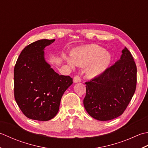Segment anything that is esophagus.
<instances>
[{
	"label": "esophagus",
	"instance_id": "1",
	"mask_svg": "<svg viewBox=\"0 0 148 148\" xmlns=\"http://www.w3.org/2000/svg\"><path fill=\"white\" fill-rule=\"evenodd\" d=\"M73 82L75 83H77V82H81V78L79 76V75H76L74 78H73Z\"/></svg>",
	"mask_w": 148,
	"mask_h": 148
}]
</instances>
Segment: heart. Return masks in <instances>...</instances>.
Returning <instances> with one entry per match:
<instances>
[{
	"label": "heart",
	"instance_id": "obj_1",
	"mask_svg": "<svg viewBox=\"0 0 148 148\" xmlns=\"http://www.w3.org/2000/svg\"><path fill=\"white\" fill-rule=\"evenodd\" d=\"M71 60L63 56L69 65L73 67L74 64L80 66H86V74L89 77H95L101 75L109 66L111 57L103 48L92 44L73 50L71 53Z\"/></svg>",
	"mask_w": 148,
	"mask_h": 148
}]
</instances>
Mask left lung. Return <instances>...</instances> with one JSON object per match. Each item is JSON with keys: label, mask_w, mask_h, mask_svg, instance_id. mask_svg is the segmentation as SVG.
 I'll use <instances>...</instances> for the list:
<instances>
[{"label": "left lung", "mask_w": 148, "mask_h": 148, "mask_svg": "<svg viewBox=\"0 0 148 148\" xmlns=\"http://www.w3.org/2000/svg\"><path fill=\"white\" fill-rule=\"evenodd\" d=\"M137 66L125 47L121 58L101 75L86 82L84 105L90 116L108 121L124 112L136 89Z\"/></svg>", "instance_id": "8db88e82"}]
</instances>
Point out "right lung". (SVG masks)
<instances>
[{"label": "right lung", "instance_id": "add662e5", "mask_svg": "<svg viewBox=\"0 0 148 148\" xmlns=\"http://www.w3.org/2000/svg\"><path fill=\"white\" fill-rule=\"evenodd\" d=\"M55 40H40L23 49L14 69V98L28 118L49 121L56 116L62 96L73 84L59 75L45 59L44 49Z\"/></svg>", "mask_w": 148, "mask_h": 148}]
</instances>
